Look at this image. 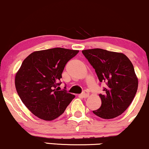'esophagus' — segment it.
<instances>
[{"label": "esophagus", "mask_w": 149, "mask_h": 149, "mask_svg": "<svg viewBox=\"0 0 149 149\" xmlns=\"http://www.w3.org/2000/svg\"><path fill=\"white\" fill-rule=\"evenodd\" d=\"M81 96L83 98L88 97V96H89V92L88 91H84L81 94Z\"/></svg>", "instance_id": "esophagus-1"}]
</instances>
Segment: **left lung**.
<instances>
[{"mask_svg": "<svg viewBox=\"0 0 149 149\" xmlns=\"http://www.w3.org/2000/svg\"><path fill=\"white\" fill-rule=\"evenodd\" d=\"M82 53L94 68L100 83H105L99 94L101 106L93 113L104 119L121 115L134 100L138 86L134 68L123 53L101 49L84 50Z\"/></svg>", "mask_w": 149, "mask_h": 149, "instance_id": "1", "label": "left lung"}]
</instances>
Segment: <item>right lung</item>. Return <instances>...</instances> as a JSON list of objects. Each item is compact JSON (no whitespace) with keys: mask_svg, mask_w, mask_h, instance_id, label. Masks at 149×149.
Instances as JSON below:
<instances>
[{"mask_svg":"<svg viewBox=\"0 0 149 149\" xmlns=\"http://www.w3.org/2000/svg\"><path fill=\"white\" fill-rule=\"evenodd\" d=\"M79 51L55 48L36 51L23 61L15 86L21 100L37 117L53 120L64 112L74 95L59 90L65 65Z\"/></svg>","mask_w":149,"mask_h":149,"instance_id":"obj_1","label":"right lung"}]
</instances>
